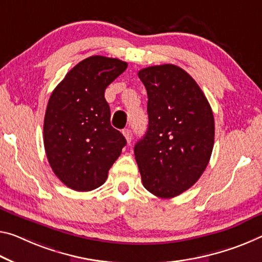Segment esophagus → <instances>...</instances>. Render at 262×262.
<instances>
[{
	"mask_svg": "<svg viewBox=\"0 0 262 262\" xmlns=\"http://www.w3.org/2000/svg\"><path fill=\"white\" fill-rule=\"evenodd\" d=\"M122 134L124 135V138H126L127 142L130 143L132 142V139H133V133L132 130L129 129V128H126V129L122 130Z\"/></svg>",
	"mask_w": 262,
	"mask_h": 262,
	"instance_id": "obj_1",
	"label": "esophagus"
}]
</instances>
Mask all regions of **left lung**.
I'll use <instances>...</instances> for the list:
<instances>
[{
  "label": "left lung",
  "instance_id": "8db88e82",
  "mask_svg": "<svg viewBox=\"0 0 262 262\" xmlns=\"http://www.w3.org/2000/svg\"><path fill=\"white\" fill-rule=\"evenodd\" d=\"M148 94L149 124L134 147L143 186L160 198L176 197L204 172L214 143L211 106L193 78L172 64L139 71Z\"/></svg>",
  "mask_w": 262,
  "mask_h": 262
}]
</instances>
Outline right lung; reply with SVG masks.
<instances>
[{
    "mask_svg": "<svg viewBox=\"0 0 262 262\" xmlns=\"http://www.w3.org/2000/svg\"><path fill=\"white\" fill-rule=\"evenodd\" d=\"M127 63L92 56L53 90L44 118V147L55 175L76 191L101 186L127 141L111 126L105 90Z\"/></svg>",
    "mask_w": 262,
    "mask_h": 262,
    "instance_id": "1",
    "label": "right lung"
}]
</instances>
